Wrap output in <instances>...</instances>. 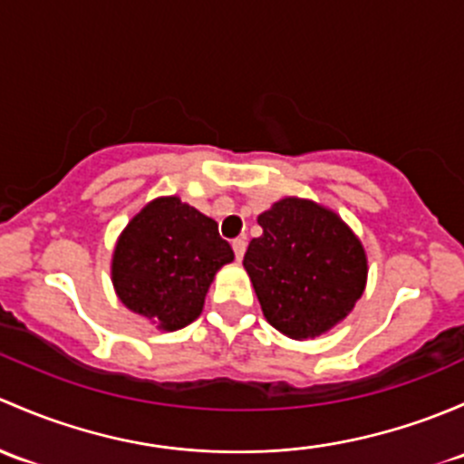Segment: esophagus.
Returning <instances> with one entry per match:
<instances>
[{"instance_id": "1", "label": "esophagus", "mask_w": 464, "mask_h": 464, "mask_svg": "<svg viewBox=\"0 0 464 464\" xmlns=\"http://www.w3.org/2000/svg\"><path fill=\"white\" fill-rule=\"evenodd\" d=\"M232 247H234V255H237V259L241 261V259H243V255H246L247 241H246V238H234V241H232Z\"/></svg>"}]
</instances>
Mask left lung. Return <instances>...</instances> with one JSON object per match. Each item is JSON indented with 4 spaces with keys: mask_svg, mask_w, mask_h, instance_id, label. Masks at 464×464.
Segmentation results:
<instances>
[{
    "mask_svg": "<svg viewBox=\"0 0 464 464\" xmlns=\"http://www.w3.org/2000/svg\"><path fill=\"white\" fill-rule=\"evenodd\" d=\"M264 234L243 256L270 326L293 339L331 331L362 297L369 275L360 238L333 209L285 197L259 214Z\"/></svg>",
    "mask_w": 464,
    "mask_h": 464,
    "instance_id": "obj_1",
    "label": "left lung"
}]
</instances>
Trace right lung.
Listing matches in <instances>:
<instances>
[{"label": "right lung", "mask_w": 464, "mask_h": 464, "mask_svg": "<svg viewBox=\"0 0 464 464\" xmlns=\"http://www.w3.org/2000/svg\"><path fill=\"white\" fill-rule=\"evenodd\" d=\"M232 259L214 218L179 197H160L118 237L111 281L131 313L171 333L198 317L214 275Z\"/></svg>", "instance_id": "1"}]
</instances>
